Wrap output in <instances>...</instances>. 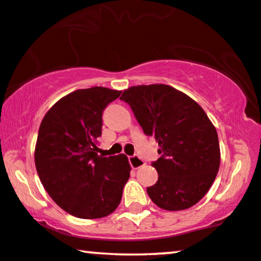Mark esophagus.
Masks as SVG:
<instances>
[{
	"mask_svg": "<svg viewBox=\"0 0 261 261\" xmlns=\"http://www.w3.org/2000/svg\"><path fill=\"white\" fill-rule=\"evenodd\" d=\"M129 164L133 169H140L141 166L145 165V162L140 158V156L133 155V156H129Z\"/></svg>",
	"mask_w": 261,
	"mask_h": 261,
	"instance_id": "1",
	"label": "esophagus"
}]
</instances>
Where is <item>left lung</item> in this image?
<instances>
[{
    "instance_id": "left-lung-1",
    "label": "left lung",
    "mask_w": 261,
    "mask_h": 261,
    "mask_svg": "<svg viewBox=\"0 0 261 261\" xmlns=\"http://www.w3.org/2000/svg\"><path fill=\"white\" fill-rule=\"evenodd\" d=\"M127 102L146 135L158 142L160 158L152 164L158 180L147 188L164 210L191 208L209 191L220 169L216 128L197 102L166 84L126 89Z\"/></svg>"
}]
</instances>
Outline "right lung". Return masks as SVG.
Masks as SVG:
<instances>
[{
    "label": "right lung",
    "mask_w": 261,
    "mask_h": 261,
    "mask_svg": "<svg viewBox=\"0 0 261 261\" xmlns=\"http://www.w3.org/2000/svg\"><path fill=\"white\" fill-rule=\"evenodd\" d=\"M121 91L80 89L53 105L39 128L34 162L45 190L80 219H101L119 206L130 176L127 155L98 154L102 113Z\"/></svg>",
    "instance_id": "add662e5"
}]
</instances>
